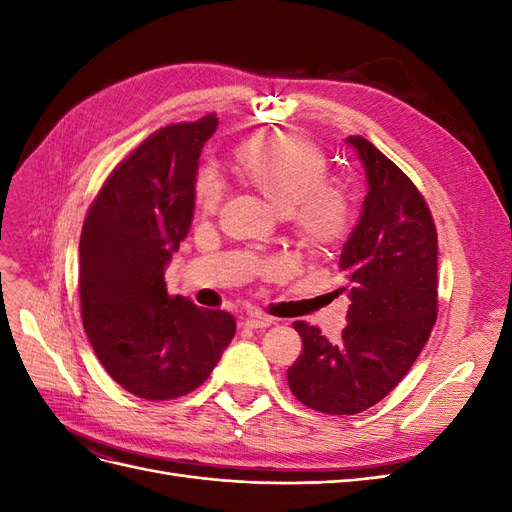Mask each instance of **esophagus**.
<instances>
[{
  "label": "esophagus",
  "instance_id": "1",
  "mask_svg": "<svg viewBox=\"0 0 512 512\" xmlns=\"http://www.w3.org/2000/svg\"><path fill=\"white\" fill-rule=\"evenodd\" d=\"M273 324V318H269V316H250L245 320V327L247 329H267V327H271Z\"/></svg>",
  "mask_w": 512,
  "mask_h": 512
}]
</instances>
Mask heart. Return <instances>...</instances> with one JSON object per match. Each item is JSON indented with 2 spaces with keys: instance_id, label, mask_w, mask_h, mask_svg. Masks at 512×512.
Listing matches in <instances>:
<instances>
[{
  "instance_id": "heart-1",
  "label": "heart",
  "mask_w": 512,
  "mask_h": 512,
  "mask_svg": "<svg viewBox=\"0 0 512 512\" xmlns=\"http://www.w3.org/2000/svg\"><path fill=\"white\" fill-rule=\"evenodd\" d=\"M237 177L290 220L307 252L322 254L342 243L352 228V205L344 190L324 183L327 156L309 138L273 132L252 138L237 151ZM222 190L211 173H200L194 185L196 207L215 211Z\"/></svg>"
}]
</instances>
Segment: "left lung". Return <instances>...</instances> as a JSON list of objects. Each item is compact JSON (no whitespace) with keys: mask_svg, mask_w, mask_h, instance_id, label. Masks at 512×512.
Masks as SVG:
<instances>
[{"mask_svg":"<svg viewBox=\"0 0 512 512\" xmlns=\"http://www.w3.org/2000/svg\"><path fill=\"white\" fill-rule=\"evenodd\" d=\"M346 145L363 162L367 196L339 254L348 327L337 344L303 320V352L288 369L301 404L359 414L389 395L427 344L438 318V235L416 185L363 136Z\"/></svg>","mask_w":512,"mask_h":512,"instance_id":"obj_1","label":"left lung"}]
</instances>
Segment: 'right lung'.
<instances>
[{
    "mask_svg": "<svg viewBox=\"0 0 512 512\" xmlns=\"http://www.w3.org/2000/svg\"><path fill=\"white\" fill-rule=\"evenodd\" d=\"M215 128L211 113L153 132L108 175L83 224L85 333L108 376L143 399L198 389L237 331L228 312L170 297L164 282L192 226L200 149Z\"/></svg>",
    "mask_w": 512,
    "mask_h": 512,
    "instance_id": "1",
    "label": "right lung"
}]
</instances>
